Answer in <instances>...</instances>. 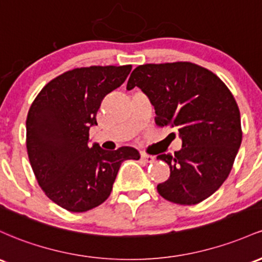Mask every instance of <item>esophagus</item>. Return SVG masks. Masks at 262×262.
<instances>
[{
    "mask_svg": "<svg viewBox=\"0 0 262 262\" xmlns=\"http://www.w3.org/2000/svg\"><path fill=\"white\" fill-rule=\"evenodd\" d=\"M140 158H142V160H144L145 163H153L154 159H155L153 155H149V154H145V153L140 154Z\"/></svg>",
    "mask_w": 262,
    "mask_h": 262,
    "instance_id": "esophagus-1",
    "label": "esophagus"
}]
</instances>
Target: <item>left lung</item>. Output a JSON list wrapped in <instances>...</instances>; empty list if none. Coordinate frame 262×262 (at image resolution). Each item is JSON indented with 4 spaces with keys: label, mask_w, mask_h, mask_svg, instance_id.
Here are the masks:
<instances>
[{
    "label": "left lung",
    "mask_w": 262,
    "mask_h": 262,
    "mask_svg": "<svg viewBox=\"0 0 262 262\" xmlns=\"http://www.w3.org/2000/svg\"><path fill=\"white\" fill-rule=\"evenodd\" d=\"M139 87L155 109V123L177 128L183 148L160 154L170 177L157 186L164 199L195 205L214 194L232 169L243 140L240 111L225 83L190 62L143 64L126 89Z\"/></svg>",
    "instance_id": "8db88e82"
}]
</instances>
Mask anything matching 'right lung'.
I'll use <instances>...</instances> for the list:
<instances>
[{
    "label": "right lung",
    "instance_id": "obj_1",
    "mask_svg": "<svg viewBox=\"0 0 262 262\" xmlns=\"http://www.w3.org/2000/svg\"><path fill=\"white\" fill-rule=\"evenodd\" d=\"M132 66L76 68L52 79L33 100L26 120L28 159L39 186L68 211L100 205L113 189L120 164L140 158L132 146H89L103 98L124 83Z\"/></svg>",
    "mask_w": 262,
    "mask_h": 262
}]
</instances>
